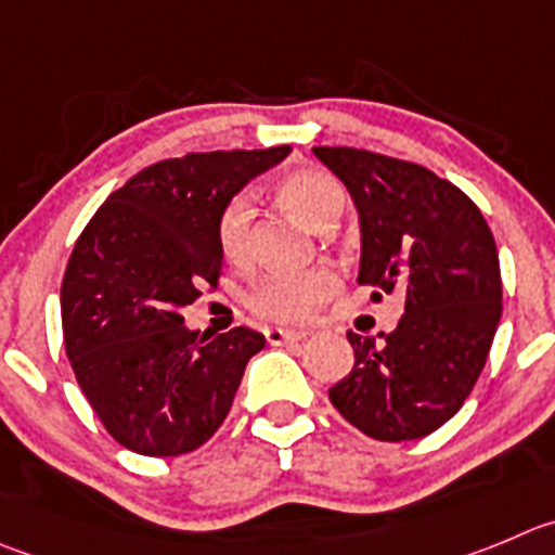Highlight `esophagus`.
Instances as JSON below:
<instances>
[{
  "label": "esophagus",
  "instance_id": "esophagus-1",
  "mask_svg": "<svg viewBox=\"0 0 555 555\" xmlns=\"http://www.w3.org/2000/svg\"><path fill=\"white\" fill-rule=\"evenodd\" d=\"M263 335H267V343H272V346H286V343L305 340L310 332H305V330H281V326H272V330H267Z\"/></svg>",
  "mask_w": 555,
  "mask_h": 555
}]
</instances>
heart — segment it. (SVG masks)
Instances as JSON below:
<instances>
[{
  "instance_id": "obj_1",
  "label": "heart",
  "mask_w": 555,
  "mask_h": 555,
  "mask_svg": "<svg viewBox=\"0 0 555 555\" xmlns=\"http://www.w3.org/2000/svg\"><path fill=\"white\" fill-rule=\"evenodd\" d=\"M274 195L283 209L302 220L310 229H330L346 209V190L332 173L321 168H294L274 184ZM250 195H234L223 204L215 223L218 250L225 263L242 269L250 263V229H253ZM337 292V274L326 267L305 272L267 274L247 292L245 305L258 319L274 324H299L319 313L321 305Z\"/></svg>"
}]
</instances>
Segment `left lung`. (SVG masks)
Listing matches in <instances>:
<instances>
[{
  "label": "left lung",
  "mask_w": 555,
  "mask_h": 555,
  "mask_svg": "<svg viewBox=\"0 0 555 555\" xmlns=\"http://www.w3.org/2000/svg\"><path fill=\"white\" fill-rule=\"evenodd\" d=\"M313 152L360 212V283L405 297L384 343L348 332L353 367L330 400L371 439H422L461 411L488 360L501 319L495 240L477 204L425 166L353 146Z\"/></svg>",
  "instance_id": "left-lung-1"
}]
</instances>
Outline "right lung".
I'll return each mask as SVG.
<instances>
[{
    "label": "right lung",
    "instance_id": "obj_1",
    "mask_svg": "<svg viewBox=\"0 0 555 555\" xmlns=\"http://www.w3.org/2000/svg\"><path fill=\"white\" fill-rule=\"evenodd\" d=\"M288 146L188 152L152 163L108 195L76 240L62 281V332L76 382L108 436L150 457L212 439L263 335L202 337L179 310L218 288L215 223Z\"/></svg>",
    "mask_w": 555,
    "mask_h": 555
}]
</instances>
